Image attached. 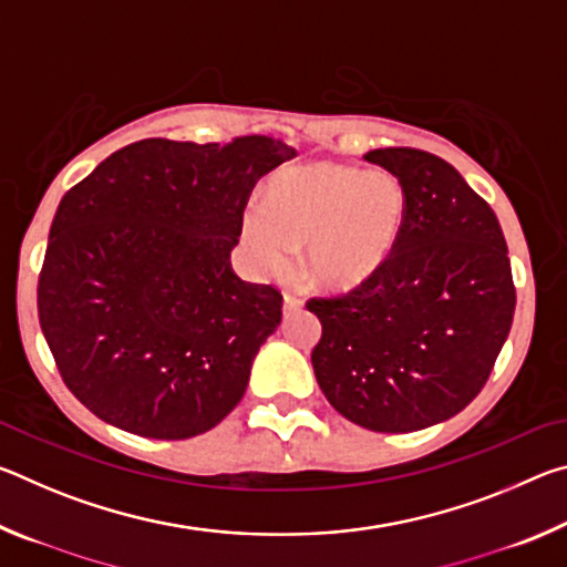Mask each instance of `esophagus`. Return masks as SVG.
<instances>
[{"label": "esophagus", "instance_id": "1", "mask_svg": "<svg viewBox=\"0 0 567 567\" xmlns=\"http://www.w3.org/2000/svg\"><path fill=\"white\" fill-rule=\"evenodd\" d=\"M282 307H285V312H295V310H300V307H302V300H300V297L290 295V292H285Z\"/></svg>", "mask_w": 567, "mask_h": 567}]
</instances>
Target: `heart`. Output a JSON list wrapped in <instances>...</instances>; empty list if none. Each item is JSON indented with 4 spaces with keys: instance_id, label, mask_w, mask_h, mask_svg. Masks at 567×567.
I'll use <instances>...</instances> for the list:
<instances>
[{
    "instance_id": "1",
    "label": "heart",
    "mask_w": 567,
    "mask_h": 567,
    "mask_svg": "<svg viewBox=\"0 0 567 567\" xmlns=\"http://www.w3.org/2000/svg\"><path fill=\"white\" fill-rule=\"evenodd\" d=\"M405 217L408 192L390 172L312 162L270 182L265 209L245 215L243 237L260 270L285 272L302 247L307 282L344 292L390 260Z\"/></svg>"
}]
</instances>
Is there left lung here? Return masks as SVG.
Masks as SVG:
<instances>
[{
    "mask_svg": "<svg viewBox=\"0 0 567 567\" xmlns=\"http://www.w3.org/2000/svg\"><path fill=\"white\" fill-rule=\"evenodd\" d=\"M408 192L390 260L360 287L307 307L322 322L312 370L342 417L415 433L465 410L511 332L515 287L501 223L463 175L412 147L364 155Z\"/></svg>",
    "mask_w": 567,
    "mask_h": 567,
    "instance_id": "left-lung-1",
    "label": "left lung"
}]
</instances>
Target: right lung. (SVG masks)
Masks as SVG:
<instances>
[{
    "label": "right lung",
    "instance_id": "add662e5",
    "mask_svg": "<svg viewBox=\"0 0 567 567\" xmlns=\"http://www.w3.org/2000/svg\"><path fill=\"white\" fill-rule=\"evenodd\" d=\"M292 157L260 134L142 140L62 197L37 307L64 385L100 420L185 440L243 400L282 295L239 280L229 255L257 179Z\"/></svg>",
    "mask_w": 567,
    "mask_h": 567
}]
</instances>
